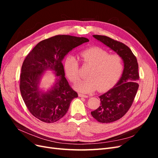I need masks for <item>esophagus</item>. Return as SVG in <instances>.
<instances>
[{"label":"esophagus","mask_w":158,"mask_h":158,"mask_svg":"<svg viewBox=\"0 0 158 158\" xmlns=\"http://www.w3.org/2000/svg\"><path fill=\"white\" fill-rule=\"evenodd\" d=\"M78 96L80 97V98H89L88 95H84V94H78Z\"/></svg>","instance_id":"obj_1"}]
</instances>
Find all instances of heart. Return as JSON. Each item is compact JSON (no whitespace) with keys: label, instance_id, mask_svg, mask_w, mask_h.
Segmentation results:
<instances>
[{"label":"heart","instance_id":"obj_1","mask_svg":"<svg viewBox=\"0 0 158 158\" xmlns=\"http://www.w3.org/2000/svg\"><path fill=\"white\" fill-rule=\"evenodd\" d=\"M80 55L83 63L91 66V68L86 74L88 78L74 85L79 92L90 93L97 89L103 92L112 87L120 78L123 64L118 55H109L106 50L97 47L85 49ZM64 69L71 82H77L80 80L79 63L74 55L66 56Z\"/></svg>","mask_w":158,"mask_h":158}]
</instances>
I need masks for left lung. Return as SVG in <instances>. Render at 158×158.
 Segmentation results:
<instances>
[{"label": "left lung", "instance_id": "1", "mask_svg": "<svg viewBox=\"0 0 158 158\" xmlns=\"http://www.w3.org/2000/svg\"><path fill=\"white\" fill-rule=\"evenodd\" d=\"M93 37L115 52L124 63L121 78L113 88L100 95V106L91 112L98 122L112 123L125 115L132 106L139 86L137 83L139 80L138 64L132 51L123 43L104 35Z\"/></svg>", "mask_w": 158, "mask_h": 158}]
</instances>
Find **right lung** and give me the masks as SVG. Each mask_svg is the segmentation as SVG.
I'll return each instance as SVG.
<instances>
[{"mask_svg":"<svg viewBox=\"0 0 158 158\" xmlns=\"http://www.w3.org/2000/svg\"><path fill=\"white\" fill-rule=\"evenodd\" d=\"M88 41L85 37L55 35L40 41L26 57L20 89L27 108L39 120L48 123L59 121L68 111L72 100L78 97L65 78L62 61L75 47ZM48 70L54 73L56 79L45 91L39 85L44 72Z\"/></svg>","mask_w":158,"mask_h":158,"instance_id":"obj_1","label":"right lung"}]
</instances>
